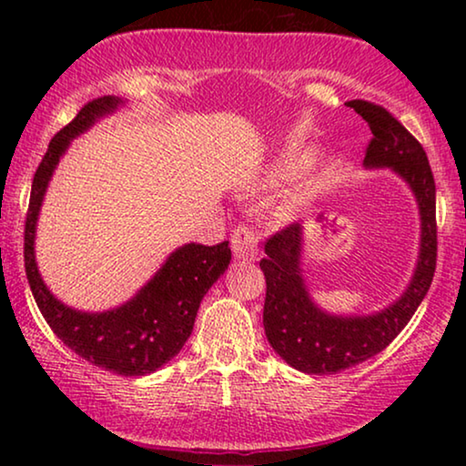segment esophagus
<instances>
[{
  "label": "esophagus",
  "instance_id": "obj_1",
  "mask_svg": "<svg viewBox=\"0 0 466 466\" xmlns=\"http://www.w3.org/2000/svg\"><path fill=\"white\" fill-rule=\"evenodd\" d=\"M231 248L235 258L239 260H257L258 258V239L252 228L238 227L231 235Z\"/></svg>",
  "mask_w": 466,
  "mask_h": 466
}]
</instances>
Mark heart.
<instances>
[{
    "mask_svg": "<svg viewBox=\"0 0 466 466\" xmlns=\"http://www.w3.org/2000/svg\"><path fill=\"white\" fill-rule=\"evenodd\" d=\"M314 161H316V150L314 148H295V150L286 152V155L279 158L276 165H273L269 174H267V180H269L271 184L295 180V177L303 174V171H308ZM335 176H337L335 165H327V167H324L320 174H318L314 180L309 182V187L305 188L295 201L297 203L305 201V199H309L311 195L320 193L322 188H327L329 184L335 180Z\"/></svg>",
    "mask_w": 466,
    "mask_h": 466,
    "instance_id": "obj_1",
    "label": "heart"
}]
</instances>
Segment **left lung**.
Wrapping results in <instances>:
<instances>
[{
    "label": "left lung",
    "mask_w": 466,
    "mask_h": 466,
    "mask_svg": "<svg viewBox=\"0 0 466 466\" xmlns=\"http://www.w3.org/2000/svg\"><path fill=\"white\" fill-rule=\"evenodd\" d=\"M367 120L373 137L365 167H390L410 184L420 208V254L407 290L392 305L369 316H333L311 301L301 276L303 227L289 225L271 235L260 260L267 295L263 324L271 348L309 375L339 373L380 354L411 320L431 289L437 265L435 177L422 144L386 107L365 99L348 101Z\"/></svg>",
    "instance_id": "left-lung-1"
}]
</instances>
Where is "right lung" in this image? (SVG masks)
<instances>
[{
  "instance_id": "add662e5",
  "label": "right lung",
  "mask_w": 466,
  "mask_h": 466,
  "mask_svg": "<svg viewBox=\"0 0 466 466\" xmlns=\"http://www.w3.org/2000/svg\"><path fill=\"white\" fill-rule=\"evenodd\" d=\"M120 104L123 101L112 95L88 101L72 123L50 139L31 184L25 220V271L44 320L69 350L95 367L133 378L157 371L180 352L193 333L201 299L231 263V248L228 241L216 246L187 244L177 248L131 301L101 314L67 308L46 289L37 271L34 252L44 193L69 142L86 131L95 120L116 110Z\"/></svg>"
}]
</instances>
